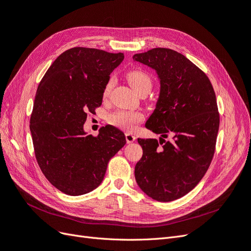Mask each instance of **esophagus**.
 I'll use <instances>...</instances> for the list:
<instances>
[{"label": "esophagus", "instance_id": "1", "mask_svg": "<svg viewBox=\"0 0 251 251\" xmlns=\"http://www.w3.org/2000/svg\"><path fill=\"white\" fill-rule=\"evenodd\" d=\"M125 136H126V142L128 143V144H130V143H133L134 141H135V135L134 134H132V133H130V132H127L126 134H125Z\"/></svg>", "mask_w": 251, "mask_h": 251}]
</instances>
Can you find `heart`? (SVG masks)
<instances>
[{
	"label": "heart",
	"instance_id": "1",
	"mask_svg": "<svg viewBox=\"0 0 251 251\" xmlns=\"http://www.w3.org/2000/svg\"><path fill=\"white\" fill-rule=\"evenodd\" d=\"M127 79L129 83H130L133 90L139 93L141 90L145 87L151 88V78L150 76L143 71L134 70L128 73ZM115 80L114 78H110L108 82L105 85L104 88V96H107L111 91L112 85H114ZM143 121V116L139 112H127V111H119L117 114H114L110 117V123L115 126L121 127L125 129V130H133L136 125Z\"/></svg>",
	"mask_w": 251,
	"mask_h": 251
}]
</instances>
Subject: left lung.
<instances>
[{"label":"left lung","instance_id":"1","mask_svg":"<svg viewBox=\"0 0 251 251\" xmlns=\"http://www.w3.org/2000/svg\"><path fill=\"white\" fill-rule=\"evenodd\" d=\"M132 58L154 70L159 81L155 108L145 124L160 134L159 142L137 139L143 156L135 180L152 199L173 201L195 188L211 165L219 130L216 95L204 73L174 50L155 48ZM168 133L174 142H164Z\"/></svg>","mask_w":251,"mask_h":251}]
</instances>
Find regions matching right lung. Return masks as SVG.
Returning <instances> with one entry per match:
<instances>
[{
	"label": "right lung",
	"mask_w": 251,
	"mask_h": 251,
	"mask_svg": "<svg viewBox=\"0 0 251 251\" xmlns=\"http://www.w3.org/2000/svg\"><path fill=\"white\" fill-rule=\"evenodd\" d=\"M123 53L72 48L48 69L34 98L30 131L42 172L56 189L71 196L101 184L109 159L126 144L125 134L108 125L98 136L84 131L87 111L102 104L111 72Z\"/></svg>",
	"instance_id": "1"
}]
</instances>
